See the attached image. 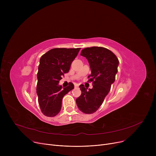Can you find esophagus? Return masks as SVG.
I'll list each match as a JSON object with an SVG mask.
<instances>
[{
	"mask_svg": "<svg viewBox=\"0 0 156 156\" xmlns=\"http://www.w3.org/2000/svg\"><path fill=\"white\" fill-rule=\"evenodd\" d=\"M78 86H79V85H78V84H75V88H77V87H78Z\"/></svg>",
	"mask_w": 156,
	"mask_h": 156,
	"instance_id": "34e87169",
	"label": "esophagus"
}]
</instances>
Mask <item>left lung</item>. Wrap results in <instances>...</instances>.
<instances>
[{
    "instance_id": "1",
    "label": "left lung",
    "mask_w": 156,
    "mask_h": 156,
    "mask_svg": "<svg viewBox=\"0 0 156 156\" xmlns=\"http://www.w3.org/2000/svg\"><path fill=\"white\" fill-rule=\"evenodd\" d=\"M81 55L87 59L92 73L88 76L93 88L87 90L80 85L81 95L76 99L79 109L85 114L96 112L109 92L118 72V57L109 49L102 47L83 48Z\"/></svg>"
}]
</instances>
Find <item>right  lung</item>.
<instances>
[{
    "instance_id": "1",
    "label": "right lung",
    "mask_w": 156,
    "mask_h": 156,
    "mask_svg": "<svg viewBox=\"0 0 156 156\" xmlns=\"http://www.w3.org/2000/svg\"><path fill=\"white\" fill-rule=\"evenodd\" d=\"M80 50V48H55L41 57L37 94L41 111L45 116L54 117L58 114L63 97L74 88L71 82L63 88L58 83L64 74L68 73Z\"/></svg>"
}]
</instances>
